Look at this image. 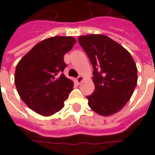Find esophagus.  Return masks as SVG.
I'll list each match as a JSON object with an SVG mask.
<instances>
[{
	"label": "esophagus",
	"instance_id": "1",
	"mask_svg": "<svg viewBox=\"0 0 155 155\" xmlns=\"http://www.w3.org/2000/svg\"><path fill=\"white\" fill-rule=\"evenodd\" d=\"M83 80H84V77H83V76H81V75H80V76H79V77H77V79H76V81L78 82V84H80V83L82 82Z\"/></svg>",
	"mask_w": 155,
	"mask_h": 155
}]
</instances>
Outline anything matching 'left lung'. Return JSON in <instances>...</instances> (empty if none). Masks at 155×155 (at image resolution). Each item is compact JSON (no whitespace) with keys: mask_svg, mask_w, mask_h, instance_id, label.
Wrapping results in <instances>:
<instances>
[{"mask_svg":"<svg viewBox=\"0 0 155 155\" xmlns=\"http://www.w3.org/2000/svg\"><path fill=\"white\" fill-rule=\"evenodd\" d=\"M93 68L95 91L87 96L88 105L101 116L122 109L132 97L137 82V69L127 50L104 35L78 38Z\"/></svg>","mask_w":155,"mask_h":155,"instance_id":"left-lung-1","label":"left lung"}]
</instances>
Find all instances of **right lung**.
I'll use <instances>...</instances> for the list:
<instances>
[{
  "label": "right lung",
  "mask_w": 155,
  "mask_h": 155,
  "mask_svg": "<svg viewBox=\"0 0 155 155\" xmlns=\"http://www.w3.org/2000/svg\"><path fill=\"white\" fill-rule=\"evenodd\" d=\"M76 42L71 36H54L37 43L18 62L14 83L23 101L34 112L49 117L64 107L73 89L63 73V56Z\"/></svg>",
  "instance_id": "right-lung-1"
}]
</instances>
